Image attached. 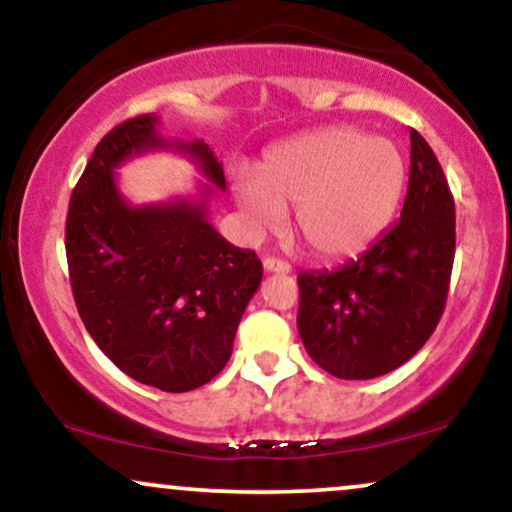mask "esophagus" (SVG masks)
Returning a JSON list of instances; mask_svg holds the SVG:
<instances>
[{"label": "esophagus", "mask_w": 512, "mask_h": 512, "mask_svg": "<svg viewBox=\"0 0 512 512\" xmlns=\"http://www.w3.org/2000/svg\"><path fill=\"white\" fill-rule=\"evenodd\" d=\"M264 272L269 274H291V264L284 260H276V257H264Z\"/></svg>", "instance_id": "34e87169"}]
</instances>
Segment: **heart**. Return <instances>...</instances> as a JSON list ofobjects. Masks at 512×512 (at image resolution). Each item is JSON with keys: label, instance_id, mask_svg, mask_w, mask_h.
<instances>
[{"label": "heart", "instance_id": "b5f03b06", "mask_svg": "<svg viewBox=\"0 0 512 512\" xmlns=\"http://www.w3.org/2000/svg\"><path fill=\"white\" fill-rule=\"evenodd\" d=\"M407 163L392 142L356 127H327L264 151L255 175L233 178L250 231L276 226L293 207L305 248L325 260L366 250L395 214Z\"/></svg>", "mask_w": 512, "mask_h": 512}]
</instances>
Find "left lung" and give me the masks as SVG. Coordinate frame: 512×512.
Wrapping results in <instances>:
<instances>
[{"instance_id": "1", "label": "left lung", "mask_w": 512, "mask_h": 512, "mask_svg": "<svg viewBox=\"0 0 512 512\" xmlns=\"http://www.w3.org/2000/svg\"><path fill=\"white\" fill-rule=\"evenodd\" d=\"M402 214L358 260L298 274V332L334 378L370 380L407 363L445 310L455 260V199L416 129Z\"/></svg>"}]
</instances>
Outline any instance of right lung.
<instances>
[{
	"mask_svg": "<svg viewBox=\"0 0 512 512\" xmlns=\"http://www.w3.org/2000/svg\"><path fill=\"white\" fill-rule=\"evenodd\" d=\"M154 113L122 122L98 142L69 199L67 264L93 342L122 373L163 392H187L221 373L238 322L262 281L255 250H240L207 221L199 202L132 207L115 168L151 149L182 151L211 185L223 166L204 142H166Z\"/></svg>",
	"mask_w": 512,
	"mask_h": 512,
	"instance_id": "right-lung-1",
	"label": "right lung"
}]
</instances>
